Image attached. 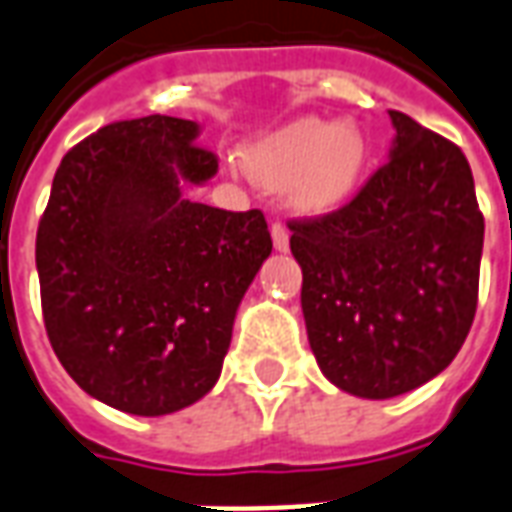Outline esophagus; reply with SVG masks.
<instances>
[{
  "instance_id": "obj_1",
  "label": "esophagus",
  "mask_w": 512,
  "mask_h": 512,
  "mask_svg": "<svg viewBox=\"0 0 512 512\" xmlns=\"http://www.w3.org/2000/svg\"><path fill=\"white\" fill-rule=\"evenodd\" d=\"M272 245L280 253L288 251V229L283 224H272Z\"/></svg>"
}]
</instances>
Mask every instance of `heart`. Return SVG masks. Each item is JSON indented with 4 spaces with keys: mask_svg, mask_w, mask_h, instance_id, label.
Segmentation results:
<instances>
[{
    "mask_svg": "<svg viewBox=\"0 0 512 512\" xmlns=\"http://www.w3.org/2000/svg\"><path fill=\"white\" fill-rule=\"evenodd\" d=\"M242 161L259 186L288 191L297 210L324 215L351 197L367 164V142L353 126L305 115L248 145Z\"/></svg>",
    "mask_w": 512,
    "mask_h": 512,
    "instance_id": "obj_1",
    "label": "heart"
}]
</instances>
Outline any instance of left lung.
<instances>
[{"label": "left lung", "instance_id": "1", "mask_svg": "<svg viewBox=\"0 0 512 512\" xmlns=\"http://www.w3.org/2000/svg\"><path fill=\"white\" fill-rule=\"evenodd\" d=\"M388 161L340 210L291 221L315 361L353 397L424 386L467 340L478 307L483 213L459 145L388 110Z\"/></svg>", "mask_w": 512, "mask_h": 512}]
</instances>
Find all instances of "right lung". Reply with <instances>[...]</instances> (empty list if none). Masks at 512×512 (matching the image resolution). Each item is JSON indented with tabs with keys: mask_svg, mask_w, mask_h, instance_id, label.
<instances>
[{
	"mask_svg": "<svg viewBox=\"0 0 512 512\" xmlns=\"http://www.w3.org/2000/svg\"><path fill=\"white\" fill-rule=\"evenodd\" d=\"M199 124L115 121L61 159L37 229L42 318L61 367L132 416L215 386L245 291L272 253L261 210L188 197L218 172Z\"/></svg>",
	"mask_w": 512,
	"mask_h": 512,
	"instance_id": "1",
	"label": "right lung"
}]
</instances>
